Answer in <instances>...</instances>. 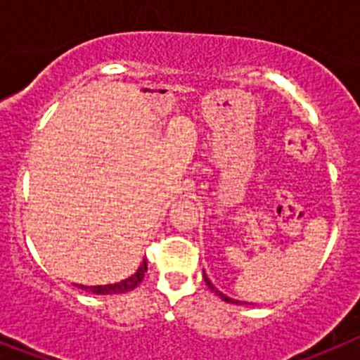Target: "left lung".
Returning a JSON list of instances; mask_svg holds the SVG:
<instances>
[{"label":"left lung","mask_w":360,"mask_h":360,"mask_svg":"<svg viewBox=\"0 0 360 360\" xmlns=\"http://www.w3.org/2000/svg\"><path fill=\"white\" fill-rule=\"evenodd\" d=\"M203 278H205V283H207V285H208V289H210V291H212V292H216L217 297L221 298V300L229 302V304H241V302H238V300H232V298H229V297H226V295H223L221 291H217V289L214 288V283L210 282V280H208V278H207V274H205V271H203ZM243 304H249V302H243Z\"/></svg>","instance_id":"obj_1"}]
</instances>
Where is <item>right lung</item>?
Here are the masks:
<instances>
[{
    "instance_id": "add662e5",
    "label": "right lung",
    "mask_w": 360,
    "mask_h": 360,
    "mask_svg": "<svg viewBox=\"0 0 360 360\" xmlns=\"http://www.w3.org/2000/svg\"><path fill=\"white\" fill-rule=\"evenodd\" d=\"M146 271H148V264H146V259H143V264H141V267L137 269V273L131 274V276L126 278V280H122V282L108 283V285H91V288H87V285H78V288L86 289V291H91L93 295H120V292L134 291L139 283L143 282L144 273H146Z\"/></svg>"
}]
</instances>
